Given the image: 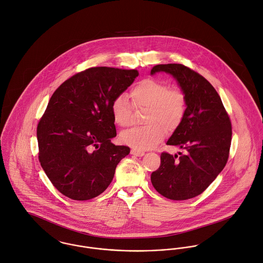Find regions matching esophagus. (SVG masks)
<instances>
[{
	"label": "esophagus",
	"mask_w": 263,
	"mask_h": 263,
	"mask_svg": "<svg viewBox=\"0 0 263 263\" xmlns=\"http://www.w3.org/2000/svg\"><path fill=\"white\" fill-rule=\"evenodd\" d=\"M144 154H145V153H144L143 151H140V149H136V148L131 149V155L136 156V157H143Z\"/></svg>",
	"instance_id": "34e87169"
}]
</instances>
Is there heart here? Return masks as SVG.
<instances>
[{
	"mask_svg": "<svg viewBox=\"0 0 263 263\" xmlns=\"http://www.w3.org/2000/svg\"><path fill=\"white\" fill-rule=\"evenodd\" d=\"M130 98L135 108L147 107L145 126L131 128L121 134V141L136 149H148L163 139L166 131L172 133L182 124L187 99L183 90L171 88L161 80L148 78L138 82ZM132 105L125 95L117 96L110 105L112 119L120 127H128L132 121Z\"/></svg>",
	"mask_w": 263,
	"mask_h": 263,
	"instance_id": "1",
	"label": "heart"
}]
</instances>
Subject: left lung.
<instances>
[{
	"label": "left lung",
	"instance_id": "1",
	"mask_svg": "<svg viewBox=\"0 0 263 263\" xmlns=\"http://www.w3.org/2000/svg\"><path fill=\"white\" fill-rule=\"evenodd\" d=\"M172 74L187 99V109L180 127L167 140L187 154L175 157L163 152L160 165L152 174L159 194L172 200H186L201 194L224 167L232 141V124L221 100L210 82L182 64L153 67Z\"/></svg>",
	"mask_w": 263,
	"mask_h": 263
}]
</instances>
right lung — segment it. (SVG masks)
<instances>
[{
  "instance_id": "obj_1",
  "label": "right lung",
  "mask_w": 263,
  "mask_h": 263,
  "mask_svg": "<svg viewBox=\"0 0 263 263\" xmlns=\"http://www.w3.org/2000/svg\"><path fill=\"white\" fill-rule=\"evenodd\" d=\"M135 69L92 67L53 92L36 135L39 159L53 187L73 200H89L110 184L130 148L115 145L112 100L138 76Z\"/></svg>"
}]
</instances>
